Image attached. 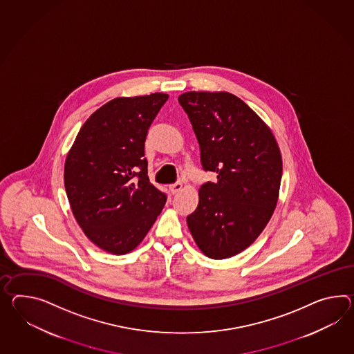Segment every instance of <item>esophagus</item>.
I'll return each mask as SVG.
<instances>
[{
	"mask_svg": "<svg viewBox=\"0 0 354 354\" xmlns=\"http://www.w3.org/2000/svg\"><path fill=\"white\" fill-rule=\"evenodd\" d=\"M181 189H183V184H181L180 181H176V183H174V184L170 185V192L173 194H178Z\"/></svg>",
	"mask_w": 354,
	"mask_h": 354,
	"instance_id": "34e87169",
	"label": "esophagus"
}]
</instances>
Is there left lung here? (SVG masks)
<instances>
[{
    "label": "left lung",
    "instance_id": "obj_1",
    "mask_svg": "<svg viewBox=\"0 0 354 354\" xmlns=\"http://www.w3.org/2000/svg\"><path fill=\"white\" fill-rule=\"evenodd\" d=\"M178 100L198 139L203 170L217 174L216 183L202 184L188 227L209 259H229L250 247L274 214L281 155L271 130L236 95L188 92Z\"/></svg>",
    "mask_w": 354,
    "mask_h": 354
}]
</instances>
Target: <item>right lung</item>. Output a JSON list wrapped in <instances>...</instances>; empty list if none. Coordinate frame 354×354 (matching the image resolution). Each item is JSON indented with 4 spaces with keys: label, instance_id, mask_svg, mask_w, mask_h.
I'll return each mask as SVG.
<instances>
[{
    "label": "right lung",
    "instance_id": "right-lung-1",
    "mask_svg": "<svg viewBox=\"0 0 354 354\" xmlns=\"http://www.w3.org/2000/svg\"><path fill=\"white\" fill-rule=\"evenodd\" d=\"M167 98L152 93L107 102L80 128L66 157L64 181L73 214L106 252L134 250L166 203V193L147 175L145 142Z\"/></svg>",
    "mask_w": 354,
    "mask_h": 354
}]
</instances>
